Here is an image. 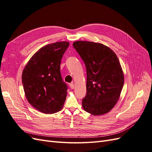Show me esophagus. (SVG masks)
<instances>
[{
  "label": "esophagus",
  "instance_id": "esophagus-1",
  "mask_svg": "<svg viewBox=\"0 0 152 152\" xmlns=\"http://www.w3.org/2000/svg\"><path fill=\"white\" fill-rule=\"evenodd\" d=\"M69 86H70V88H71V89H74V88H75V85L73 84L72 83H70Z\"/></svg>",
  "mask_w": 152,
  "mask_h": 152
}]
</instances>
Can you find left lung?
Masks as SVG:
<instances>
[{
  "label": "left lung",
  "mask_w": 152,
  "mask_h": 152,
  "mask_svg": "<svg viewBox=\"0 0 152 152\" xmlns=\"http://www.w3.org/2000/svg\"><path fill=\"white\" fill-rule=\"evenodd\" d=\"M72 46L86 68L83 109L94 115L108 113L118 101L124 83L118 57L109 47L100 43L77 41Z\"/></svg>",
  "instance_id": "1"
}]
</instances>
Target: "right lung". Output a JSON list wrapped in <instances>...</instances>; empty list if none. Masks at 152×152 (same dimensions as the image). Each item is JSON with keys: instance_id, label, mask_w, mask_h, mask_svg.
<instances>
[{"instance_id": "right-lung-1", "label": "right lung", "mask_w": 152, "mask_h": 152, "mask_svg": "<svg viewBox=\"0 0 152 152\" xmlns=\"http://www.w3.org/2000/svg\"><path fill=\"white\" fill-rule=\"evenodd\" d=\"M69 45L67 42H58L42 47L23 69L22 83L26 99L44 114L56 113L64 104L67 86L61 77L60 65Z\"/></svg>"}]
</instances>
